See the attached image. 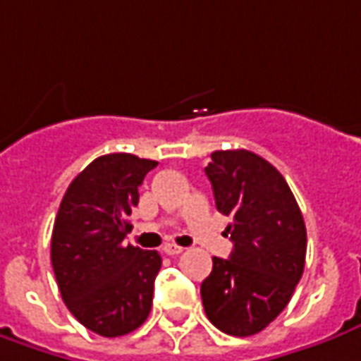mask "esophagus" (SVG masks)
I'll list each match as a JSON object with an SVG mask.
<instances>
[{
  "instance_id": "34e87169",
  "label": "esophagus",
  "mask_w": 361,
  "mask_h": 361,
  "mask_svg": "<svg viewBox=\"0 0 361 361\" xmlns=\"http://www.w3.org/2000/svg\"><path fill=\"white\" fill-rule=\"evenodd\" d=\"M181 251H183V247L176 245V243H166V245H164V252H166V255H170V257H173V255H180Z\"/></svg>"
}]
</instances>
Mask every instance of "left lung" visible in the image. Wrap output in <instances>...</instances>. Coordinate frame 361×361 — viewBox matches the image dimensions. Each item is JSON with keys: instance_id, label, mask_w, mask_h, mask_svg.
I'll return each instance as SVG.
<instances>
[{"instance_id": "8db88e82", "label": "left lung", "mask_w": 361, "mask_h": 361, "mask_svg": "<svg viewBox=\"0 0 361 361\" xmlns=\"http://www.w3.org/2000/svg\"><path fill=\"white\" fill-rule=\"evenodd\" d=\"M205 173L215 205L231 223L229 259L213 257L201 283L205 314L231 336L264 330L293 298L306 259V227L288 183L249 149H217Z\"/></svg>"}]
</instances>
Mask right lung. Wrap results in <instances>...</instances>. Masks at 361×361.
<instances>
[{
    "mask_svg": "<svg viewBox=\"0 0 361 361\" xmlns=\"http://www.w3.org/2000/svg\"><path fill=\"white\" fill-rule=\"evenodd\" d=\"M158 161L106 154L78 173L63 195L51 237L61 296L80 324L104 338L134 332L152 308L158 251L124 241L138 188Z\"/></svg>",
    "mask_w": 361,
    "mask_h": 361,
    "instance_id": "add662e5",
    "label": "right lung"
}]
</instances>
